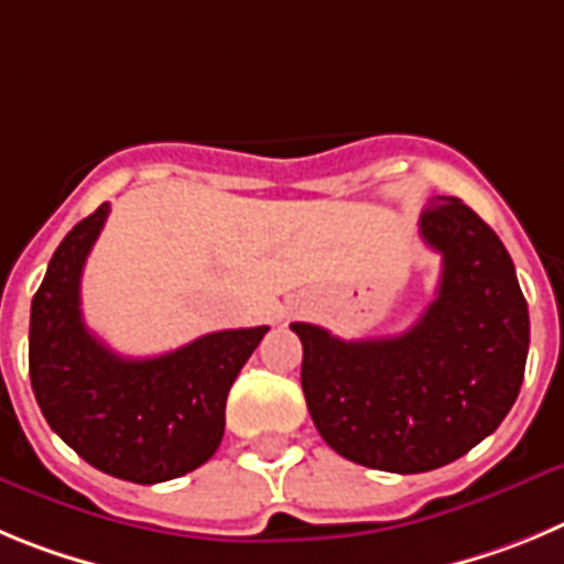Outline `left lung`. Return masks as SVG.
Instances as JSON below:
<instances>
[{"mask_svg":"<svg viewBox=\"0 0 564 564\" xmlns=\"http://www.w3.org/2000/svg\"><path fill=\"white\" fill-rule=\"evenodd\" d=\"M419 232L441 281L408 332L339 339L292 323L317 433L343 458L399 475L453 464L495 433L529 357V306L497 232L455 196L421 213Z\"/></svg>","mask_w":564,"mask_h":564,"instance_id":"obj_1","label":"left lung"}]
</instances>
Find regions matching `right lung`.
<instances>
[{
	"label": "right lung",
	"mask_w": 564,
	"mask_h": 564,
	"mask_svg": "<svg viewBox=\"0 0 564 564\" xmlns=\"http://www.w3.org/2000/svg\"><path fill=\"white\" fill-rule=\"evenodd\" d=\"M106 216L109 202L50 258L30 306V384L53 433L86 464L131 484H162L219 449L227 393L270 328L213 332L151 359L106 348L80 314V275Z\"/></svg>",
	"instance_id": "1"
}]
</instances>
